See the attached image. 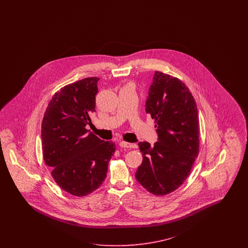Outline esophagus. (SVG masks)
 Listing matches in <instances>:
<instances>
[{"mask_svg": "<svg viewBox=\"0 0 248 248\" xmlns=\"http://www.w3.org/2000/svg\"><path fill=\"white\" fill-rule=\"evenodd\" d=\"M120 146L123 148H137L136 143H127V142H124V141L121 142Z\"/></svg>", "mask_w": 248, "mask_h": 248, "instance_id": "34e87169", "label": "esophagus"}]
</instances>
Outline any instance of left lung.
Here are the masks:
<instances>
[{"label":"left lung","instance_id":"1","mask_svg":"<svg viewBox=\"0 0 248 248\" xmlns=\"http://www.w3.org/2000/svg\"><path fill=\"white\" fill-rule=\"evenodd\" d=\"M145 111L155 120L158 141L138 143L143 162L135 178L151 194L168 195L184 184L199 153L197 106L181 80L155 71Z\"/></svg>","mask_w":248,"mask_h":248}]
</instances>
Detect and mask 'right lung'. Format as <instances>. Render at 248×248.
<instances>
[{"label":"right lung","instance_id":"1","mask_svg":"<svg viewBox=\"0 0 248 248\" xmlns=\"http://www.w3.org/2000/svg\"><path fill=\"white\" fill-rule=\"evenodd\" d=\"M98 77L70 83L54 93L42 123L45 164L62 190L85 196L105 180L116 146L85 128L95 112Z\"/></svg>","mask_w":248,"mask_h":248}]
</instances>
